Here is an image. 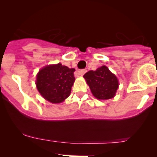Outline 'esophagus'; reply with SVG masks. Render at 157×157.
<instances>
[{"label": "esophagus", "instance_id": "1", "mask_svg": "<svg viewBox=\"0 0 157 157\" xmlns=\"http://www.w3.org/2000/svg\"><path fill=\"white\" fill-rule=\"evenodd\" d=\"M86 71H87V70L86 69H82V70H80L79 71H78V75H83Z\"/></svg>", "mask_w": 157, "mask_h": 157}]
</instances>
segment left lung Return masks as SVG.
I'll return each mask as SVG.
<instances>
[{
    "mask_svg": "<svg viewBox=\"0 0 157 157\" xmlns=\"http://www.w3.org/2000/svg\"><path fill=\"white\" fill-rule=\"evenodd\" d=\"M83 77L89 85L92 95L98 99H110L116 95L119 88V81L117 77L105 65L98 68L95 71H88Z\"/></svg>",
    "mask_w": 157,
    "mask_h": 157,
    "instance_id": "left-lung-1",
    "label": "left lung"
}]
</instances>
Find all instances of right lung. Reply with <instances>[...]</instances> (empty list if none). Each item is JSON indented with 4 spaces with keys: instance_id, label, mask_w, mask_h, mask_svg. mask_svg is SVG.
<instances>
[{
    "instance_id": "1",
    "label": "right lung",
    "mask_w": 157,
    "mask_h": 157,
    "mask_svg": "<svg viewBox=\"0 0 157 157\" xmlns=\"http://www.w3.org/2000/svg\"><path fill=\"white\" fill-rule=\"evenodd\" d=\"M75 68L61 63L44 67L36 77V87L41 96L52 103H60L69 96L75 80Z\"/></svg>"
}]
</instances>
